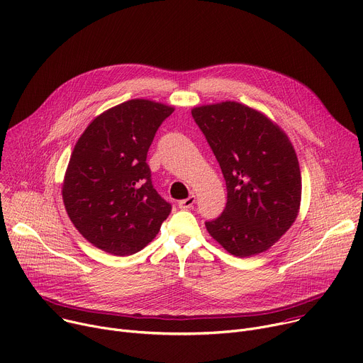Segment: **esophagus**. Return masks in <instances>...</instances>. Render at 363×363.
Wrapping results in <instances>:
<instances>
[{
    "label": "esophagus",
    "instance_id": "34e87169",
    "mask_svg": "<svg viewBox=\"0 0 363 363\" xmlns=\"http://www.w3.org/2000/svg\"><path fill=\"white\" fill-rule=\"evenodd\" d=\"M194 204H195V195H191V196H188V199L181 200L178 203V207L182 208V210H188V208H192Z\"/></svg>",
    "mask_w": 363,
    "mask_h": 363
}]
</instances>
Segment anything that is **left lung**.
Listing matches in <instances>:
<instances>
[{
	"label": "left lung",
	"mask_w": 363,
	"mask_h": 363,
	"mask_svg": "<svg viewBox=\"0 0 363 363\" xmlns=\"http://www.w3.org/2000/svg\"><path fill=\"white\" fill-rule=\"evenodd\" d=\"M191 113L227 186L223 214L206 223L210 236L238 257L267 252L300 213L301 171L291 140L269 117L238 101Z\"/></svg>",
	"instance_id": "obj_1"
}]
</instances>
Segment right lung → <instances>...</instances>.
Masks as SVG:
<instances>
[{"label": "right lung", "instance_id": "1", "mask_svg": "<svg viewBox=\"0 0 363 363\" xmlns=\"http://www.w3.org/2000/svg\"><path fill=\"white\" fill-rule=\"evenodd\" d=\"M172 106L135 98L96 116L78 139L62 199L78 232L116 256L147 246L171 213L150 181L147 150Z\"/></svg>", "mask_w": 363, "mask_h": 363}]
</instances>
